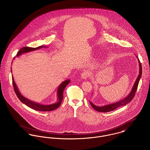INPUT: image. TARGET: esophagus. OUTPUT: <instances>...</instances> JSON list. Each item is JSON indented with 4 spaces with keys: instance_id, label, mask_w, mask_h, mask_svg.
Masks as SVG:
<instances>
[{
    "instance_id": "34e87169",
    "label": "esophagus",
    "mask_w": 150,
    "mask_h": 150,
    "mask_svg": "<svg viewBox=\"0 0 150 150\" xmlns=\"http://www.w3.org/2000/svg\"><path fill=\"white\" fill-rule=\"evenodd\" d=\"M90 75H91L90 72H89L88 71H84L83 72L81 73V77L83 79H86L89 76H90Z\"/></svg>"
}]
</instances>
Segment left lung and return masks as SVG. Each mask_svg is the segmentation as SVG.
Wrapping results in <instances>:
<instances>
[{
  "mask_svg": "<svg viewBox=\"0 0 150 150\" xmlns=\"http://www.w3.org/2000/svg\"><path fill=\"white\" fill-rule=\"evenodd\" d=\"M138 62H139V75L138 76V78H137L136 81H135V83L132 87V89L131 91V92H130V93L126 96L123 98L122 100L117 102L115 103H112L109 105H106L103 106H98L94 105L92 102L89 101V103L91 104V105L92 106V108L95 109L96 110H97V112H110L112 110H114L115 109H117L118 107L126 105V104H129L130 101H132V98L134 97L135 93L137 90L138 88V86L139 82V80L141 79V76H142V65H141V62L139 61V60L138 59V57H137Z\"/></svg>",
  "mask_w": 150,
  "mask_h": 150,
  "instance_id": "left-lung-1",
  "label": "left lung"
}]
</instances>
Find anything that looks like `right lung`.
Here are the masks:
<instances>
[{"label":"right lung","mask_w":150,"mask_h":150,"mask_svg":"<svg viewBox=\"0 0 150 150\" xmlns=\"http://www.w3.org/2000/svg\"><path fill=\"white\" fill-rule=\"evenodd\" d=\"M42 47H46V46H40L37 47H24L20 49V50L18 52L17 54V57L23 54L24 53H29L32 51H34L35 50H38L39 49H41ZM70 82V80L69 79L64 80L63 81L62 83L60 84V86L58 87L57 89V97H58V101L53 104H49V105H44L38 103L34 102L33 101H31L29 99L27 98L26 97H24L19 92V90L18 89V87L14 81L13 78L12 76V84L14 88V91L17 95L18 99L25 105L29 106V108L35 109L37 111H41V112H47V111H52L56 109H57L61 104L63 98V93L64 91V89L66 88V87L69 84Z\"/></svg>","instance_id":"add662e5"}]
</instances>
